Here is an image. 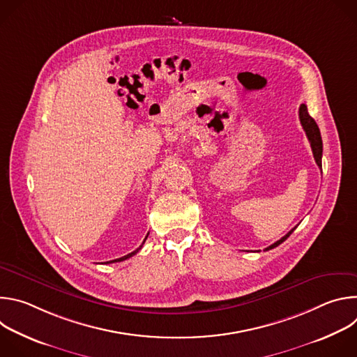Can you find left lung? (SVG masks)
<instances>
[{"label":"left lung","mask_w":357,"mask_h":357,"mask_svg":"<svg viewBox=\"0 0 357 357\" xmlns=\"http://www.w3.org/2000/svg\"><path fill=\"white\" fill-rule=\"evenodd\" d=\"M299 121L302 124V128L305 131V134H307L310 142H311V148H312V154H314V158H315V162L319 168H322V137H321V131H319V127L318 124L315 123V120L310 116L308 113V107L307 105H301L299 106ZM296 227V226H295ZM295 227L292 230H289L282 238H280L278 241H275L274 244H271L270 247L266 248L267 250H271L277 245H280L282 241H285L289 234L295 230Z\"/></svg>","instance_id":"8db88e82"}]
</instances>
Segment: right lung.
<instances>
[{"label":"right lung","instance_id":"1","mask_svg":"<svg viewBox=\"0 0 357 357\" xmlns=\"http://www.w3.org/2000/svg\"><path fill=\"white\" fill-rule=\"evenodd\" d=\"M146 237H148V234H146ZM146 237L144 238V241H142V244L145 243V240H146ZM142 244L137 248V250H134L132 252H130V254H127V256H124V257H120V259H116V260H112V261H107V263H119V261H124V260H127V259H130V257H132L134 254H137L139 250H141V247H142Z\"/></svg>","mask_w":357,"mask_h":357}]
</instances>
